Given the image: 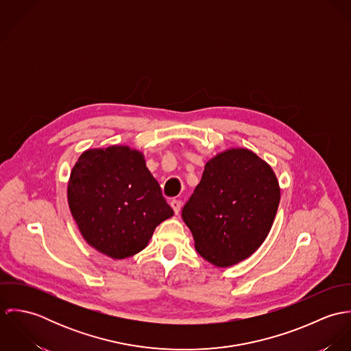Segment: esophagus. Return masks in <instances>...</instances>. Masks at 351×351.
<instances>
[{
	"mask_svg": "<svg viewBox=\"0 0 351 351\" xmlns=\"http://www.w3.org/2000/svg\"><path fill=\"white\" fill-rule=\"evenodd\" d=\"M170 205H171V208H173V210H174V213L176 215H178V212H180V209H181V201L180 200H171L170 201Z\"/></svg>",
	"mask_w": 351,
	"mask_h": 351,
	"instance_id": "34e87169",
	"label": "esophagus"
}]
</instances>
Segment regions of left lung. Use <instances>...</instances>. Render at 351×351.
Returning a JSON list of instances; mask_svg holds the SVG:
<instances>
[{
	"label": "left lung",
	"instance_id": "left-lung-1",
	"mask_svg": "<svg viewBox=\"0 0 351 351\" xmlns=\"http://www.w3.org/2000/svg\"><path fill=\"white\" fill-rule=\"evenodd\" d=\"M281 199L278 180L249 149L219 152L182 208L195 247L217 267L232 266L265 242Z\"/></svg>",
	"mask_w": 351,
	"mask_h": 351
}]
</instances>
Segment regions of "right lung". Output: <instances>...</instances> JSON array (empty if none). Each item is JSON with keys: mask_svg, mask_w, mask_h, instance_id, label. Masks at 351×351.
I'll return each mask as SVG.
<instances>
[{"mask_svg": "<svg viewBox=\"0 0 351 351\" xmlns=\"http://www.w3.org/2000/svg\"><path fill=\"white\" fill-rule=\"evenodd\" d=\"M67 200L86 243L113 259L143 250L156 226L174 215L143 152L128 146L82 152L70 173Z\"/></svg>", "mask_w": 351, "mask_h": 351, "instance_id": "obj_1", "label": "right lung"}]
</instances>
